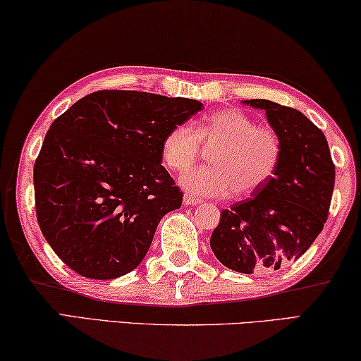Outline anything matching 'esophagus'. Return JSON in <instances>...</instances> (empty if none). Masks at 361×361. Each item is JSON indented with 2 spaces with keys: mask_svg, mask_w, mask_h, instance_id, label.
I'll return each instance as SVG.
<instances>
[{
  "mask_svg": "<svg viewBox=\"0 0 361 361\" xmlns=\"http://www.w3.org/2000/svg\"><path fill=\"white\" fill-rule=\"evenodd\" d=\"M182 202H184V204H185V206H197V204L202 203V200H200V198H195V197H192V195L185 193V195H184V198H182Z\"/></svg>",
  "mask_w": 361,
  "mask_h": 361,
  "instance_id": "obj_1",
  "label": "esophagus"
}]
</instances>
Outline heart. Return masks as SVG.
Returning a JSON list of instances; mask_svg holds the SVG:
<instances>
[{
    "mask_svg": "<svg viewBox=\"0 0 361 361\" xmlns=\"http://www.w3.org/2000/svg\"><path fill=\"white\" fill-rule=\"evenodd\" d=\"M192 128L176 126L164 135L161 157L169 169L185 171L202 155V145L211 149L208 166L187 171L180 185L197 197L243 198L256 193L274 177L281 159V139L270 126H256L238 109L214 111Z\"/></svg>",
    "mask_w": 361,
    "mask_h": 361,
    "instance_id": "b5f03b06",
    "label": "heart"
}]
</instances>
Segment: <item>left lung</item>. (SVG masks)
<instances>
[{"label": "left lung", "instance_id": "obj_1", "mask_svg": "<svg viewBox=\"0 0 361 361\" xmlns=\"http://www.w3.org/2000/svg\"><path fill=\"white\" fill-rule=\"evenodd\" d=\"M243 104L265 110L281 159L252 198L221 212L209 245L222 265L250 275L279 270L309 250L326 222L336 173L326 137L304 114L265 99Z\"/></svg>", "mask_w": 361, "mask_h": 361}]
</instances>
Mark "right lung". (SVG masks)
Segmentation results:
<instances>
[{"mask_svg": "<svg viewBox=\"0 0 361 361\" xmlns=\"http://www.w3.org/2000/svg\"><path fill=\"white\" fill-rule=\"evenodd\" d=\"M203 104L139 91H97L52 123L33 169L41 232L86 279L114 280L145 257L182 192L161 166L164 135Z\"/></svg>", "mask_w": 361, "mask_h": 361, "instance_id": "1", "label": "right lung"}]
</instances>
